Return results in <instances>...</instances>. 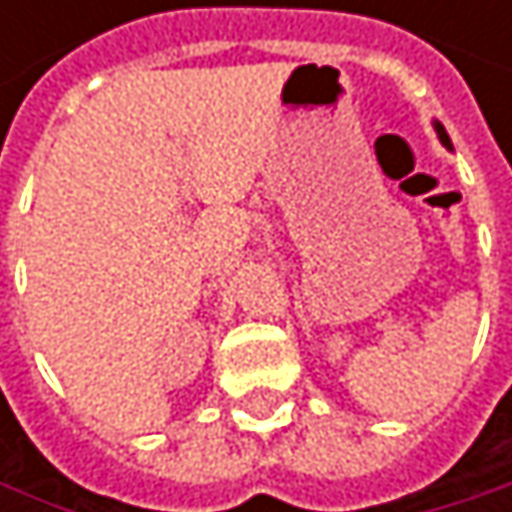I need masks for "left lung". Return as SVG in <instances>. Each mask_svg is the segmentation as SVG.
Here are the masks:
<instances>
[{
  "mask_svg": "<svg viewBox=\"0 0 512 512\" xmlns=\"http://www.w3.org/2000/svg\"><path fill=\"white\" fill-rule=\"evenodd\" d=\"M436 130H439V139H442L445 145H451V139H448V133H445V127H442V124H436Z\"/></svg>",
  "mask_w": 512,
  "mask_h": 512,
  "instance_id": "left-lung-1",
  "label": "left lung"
}]
</instances>
